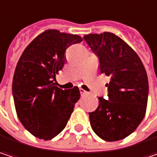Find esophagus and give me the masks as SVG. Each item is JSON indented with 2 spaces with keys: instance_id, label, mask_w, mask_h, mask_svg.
Wrapping results in <instances>:
<instances>
[{
  "instance_id": "34e87169",
  "label": "esophagus",
  "mask_w": 157,
  "mask_h": 157,
  "mask_svg": "<svg viewBox=\"0 0 157 157\" xmlns=\"http://www.w3.org/2000/svg\"><path fill=\"white\" fill-rule=\"evenodd\" d=\"M79 92H80V95H85L87 94V92H86V90H84V89H82V88H80V89H79Z\"/></svg>"
}]
</instances>
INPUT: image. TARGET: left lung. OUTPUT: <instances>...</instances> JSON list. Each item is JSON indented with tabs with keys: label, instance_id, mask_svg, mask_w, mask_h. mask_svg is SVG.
Segmentation results:
<instances>
[{
	"label": "left lung",
	"instance_id": "1",
	"mask_svg": "<svg viewBox=\"0 0 157 157\" xmlns=\"http://www.w3.org/2000/svg\"><path fill=\"white\" fill-rule=\"evenodd\" d=\"M99 60L100 73L111 77L108 100L98 97L99 105L89 113L95 133L105 141H117L130 135L145 117L148 79L139 55L116 35L104 32L83 37Z\"/></svg>",
	"mask_w": 157,
	"mask_h": 157
}]
</instances>
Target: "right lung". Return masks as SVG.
Returning a JSON list of instances; mask_svg holds the SVG:
<instances>
[{"instance_id": "right-lung-1", "label": "right lung", "mask_w": 157, "mask_h": 157, "mask_svg": "<svg viewBox=\"0 0 157 157\" xmlns=\"http://www.w3.org/2000/svg\"><path fill=\"white\" fill-rule=\"evenodd\" d=\"M82 42L78 35L48 29L38 35L24 50L12 81L17 115L36 138L50 140L67 125L80 97L78 86L62 90L55 75L65 63V52Z\"/></svg>"}]
</instances>
